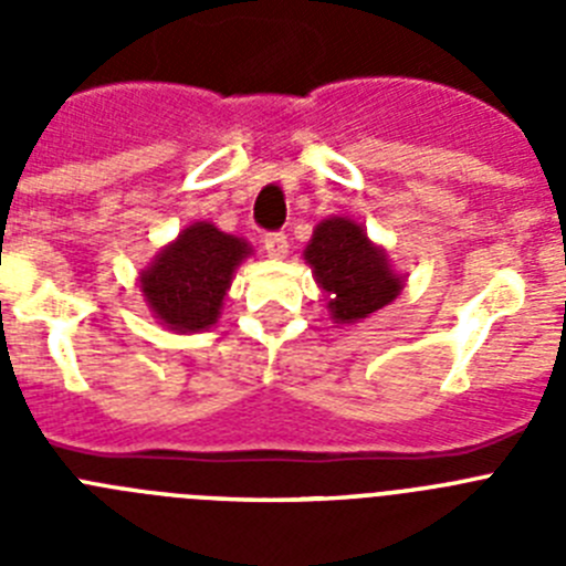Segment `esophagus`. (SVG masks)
I'll return each mask as SVG.
<instances>
[{
	"label": "esophagus",
	"mask_w": 566,
	"mask_h": 566,
	"mask_svg": "<svg viewBox=\"0 0 566 566\" xmlns=\"http://www.w3.org/2000/svg\"><path fill=\"white\" fill-rule=\"evenodd\" d=\"M263 247H266L269 258H274V260L286 258V254H289V238L283 232H269L266 238H263Z\"/></svg>",
	"instance_id": "1"
}]
</instances>
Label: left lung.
Returning <instances> with one entry per match:
<instances>
[{"instance_id": "8db88e82", "label": "left lung", "mask_w": 566, "mask_h": 566, "mask_svg": "<svg viewBox=\"0 0 566 566\" xmlns=\"http://www.w3.org/2000/svg\"><path fill=\"white\" fill-rule=\"evenodd\" d=\"M303 254L317 286L326 292L334 323H359L402 292V277L391 269L385 249L348 218L317 223Z\"/></svg>"}]
</instances>
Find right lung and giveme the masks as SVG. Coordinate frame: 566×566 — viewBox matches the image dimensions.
Returning a JSON list of instances; mask_svg holds the SVG:
<instances>
[{
    "mask_svg": "<svg viewBox=\"0 0 566 566\" xmlns=\"http://www.w3.org/2000/svg\"><path fill=\"white\" fill-rule=\"evenodd\" d=\"M252 254L243 238L207 221L184 229L142 272L147 306L169 332L209 328L218 319L240 260Z\"/></svg>",
    "mask_w": 566,
    "mask_h": 566,
    "instance_id": "1",
    "label": "right lung"
}]
</instances>
